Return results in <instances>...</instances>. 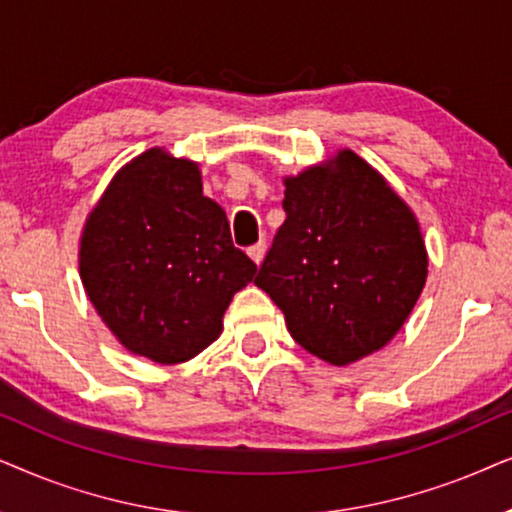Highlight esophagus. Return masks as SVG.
Segmentation results:
<instances>
[{
	"mask_svg": "<svg viewBox=\"0 0 512 512\" xmlns=\"http://www.w3.org/2000/svg\"><path fill=\"white\" fill-rule=\"evenodd\" d=\"M264 252H267V243L260 241V243L252 245V248L248 250V255H250V260L255 262V264H262V260H264Z\"/></svg>",
	"mask_w": 512,
	"mask_h": 512,
	"instance_id": "esophagus-1",
	"label": "esophagus"
}]
</instances>
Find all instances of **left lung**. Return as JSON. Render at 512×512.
Returning a JSON list of instances; mask_svg holds the SVG:
<instances>
[{"label": "left lung", "instance_id": "obj_1", "mask_svg": "<svg viewBox=\"0 0 512 512\" xmlns=\"http://www.w3.org/2000/svg\"><path fill=\"white\" fill-rule=\"evenodd\" d=\"M288 220L255 285L283 311L292 339L344 367L384 349L426 285L417 215L351 149L283 177Z\"/></svg>", "mask_w": 512, "mask_h": 512}]
</instances>
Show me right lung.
I'll list each match as a JSON object with an SVG mask.
<instances>
[{
  "label": "right lung",
  "mask_w": 512,
  "mask_h": 512,
  "mask_svg": "<svg viewBox=\"0 0 512 512\" xmlns=\"http://www.w3.org/2000/svg\"><path fill=\"white\" fill-rule=\"evenodd\" d=\"M257 264L234 248L199 163L152 147L117 170L86 215L79 276L117 342L159 365L187 363L222 335Z\"/></svg>",
  "instance_id": "right-lung-1"
}]
</instances>
